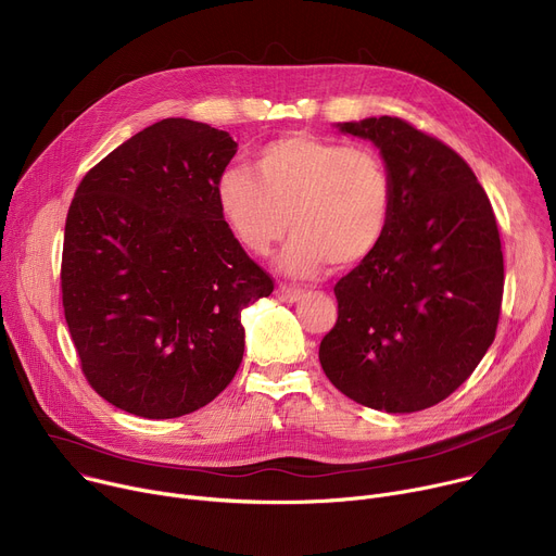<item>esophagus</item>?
<instances>
[{"instance_id":"34e87169","label":"esophagus","mask_w":556,"mask_h":556,"mask_svg":"<svg viewBox=\"0 0 556 556\" xmlns=\"http://www.w3.org/2000/svg\"><path fill=\"white\" fill-rule=\"evenodd\" d=\"M277 296H279V301H283V304H296V301H299L301 296H304V288L281 283V286L277 288Z\"/></svg>"}]
</instances>
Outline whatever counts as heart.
I'll use <instances>...</instances> for the list:
<instances>
[{
  "instance_id": "heart-1",
  "label": "heart",
  "mask_w": 556,
  "mask_h": 556,
  "mask_svg": "<svg viewBox=\"0 0 556 556\" xmlns=\"http://www.w3.org/2000/svg\"><path fill=\"white\" fill-rule=\"evenodd\" d=\"M215 199L235 241L255 257L270 255L290 228L279 264L308 277L328 262L345 268L372 255L392 219L394 184L372 148L288 135L264 143L250 170L226 168Z\"/></svg>"
}]
</instances>
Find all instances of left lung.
Segmentation results:
<instances>
[{
  "label": "left lung",
  "instance_id": "left-lung-1",
  "mask_svg": "<svg viewBox=\"0 0 556 556\" xmlns=\"http://www.w3.org/2000/svg\"><path fill=\"white\" fill-rule=\"evenodd\" d=\"M386 160L394 206L379 248L334 286L319 362L362 406L417 413L443 401L494 341L503 252L490 199L466 160L399 117L339 124Z\"/></svg>",
  "mask_w": 556,
  "mask_h": 556
}]
</instances>
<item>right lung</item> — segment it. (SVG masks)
<instances>
[{
  "label": "right lung",
  "mask_w": 556,
  "mask_h": 556,
  "mask_svg": "<svg viewBox=\"0 0 556 556\" xmlns=\"http://www.w3.org/2000/svg\"><path fill=\"white\" fill-rule=\"evenodd\" d=\"M226 130L162 119L79 181L62 252V304L90 388L143 419L211 403L243 359L241 311L275 290L226 228L215 184Z\"/></svg>",
  "instance_id": "obj_1"
}]
</instances>
